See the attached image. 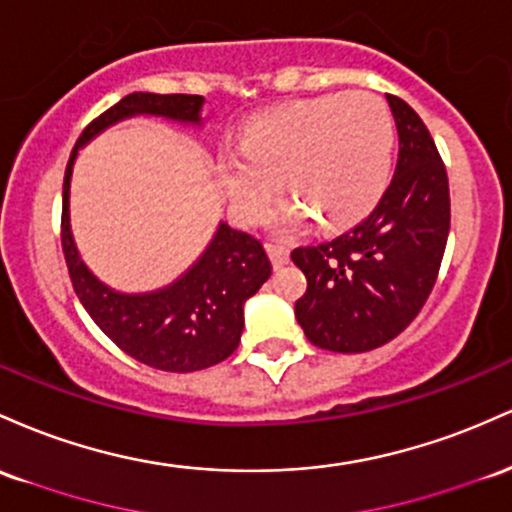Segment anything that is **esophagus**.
<instances>
[{
  "mask_svg": "<svg viewBox=\"0 0 512 512\" xmlns=\"http://www.w3.org/2000/svg\"><path fill=\"white\" fill-rule=\"evenodd\" d=\"M268 249V256H271L273 261V268H283L287 261H290V251H287V246H280V244H266Z\"/></svg>",
  "mask_w": 512,
  "mask_h": 512,
  "instance_id": "obj_1",
  "label": "esophagus"
}]
</instances>
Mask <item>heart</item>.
<instances>
[{
  "instance_id": "b5f03b06",
  "label": "heart",
  "mask_w": 512,
  "mask_h": 512,
  "mask_svg": "<svg viewBox=\"0 0 512 512\" xmlns=\"http://www.w3.org/2000/svg\"><path fill=\"white\" fill-rule=\"evenodd\" d=\"M394 140V118L377 94L312 96L251 120L239 152H220L217 176L244 222L266 215L283 176L295 200L275 212V227L295 232L314 215L333 232L363 220L382 198Z\"/></svg>"
}]
</instances>
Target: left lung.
Listing matches in <instances>:
<instances>
[{
    "instance_id": "8db88e82",
    "label": "left lung",
    "mask_w": 512,
    "mask_h": 512,
    "mask_svg": "<svg viewBox=\"0 0 512 512\" xmlns=\"http://www.w3.org/2000/svg\"><path fill=\"white\" fill-rule=\"evenodd\" d=\"M399 162L377 208L360 225L292 261L307 278L295 317L314 346L365 353L399 336L433 290L450 234V186L438 147L418 113L387 94Z\"/></svg>"
}]
</instances>
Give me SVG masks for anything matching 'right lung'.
<instances>
[{
  "mask_svg": "<svg viewBox=\"0 0 512 512\" xmlns=\"http://www.w3.org/2000/svg\"><path fill=\"white\" fill-rule=\"evenodd\" d=\"M203 96L135 91L86 125L74 145L62 186V251L72 287L96 326L130 358L166 372H195L222 363L239 346L244 304L271 278L266 249L251 234L220 222L208 249L174 283L154 292H116L79 256L70 225V181L77 154L118 120L162 116L200 125Z\"/></svg>",
  "mask_w": 512,
  "mask_h": 512,
  "instance_id": "obj_1",
  "label": "right lung"
}]
</instances>
